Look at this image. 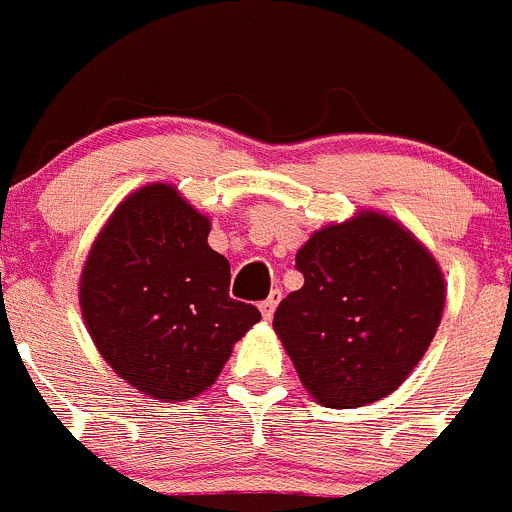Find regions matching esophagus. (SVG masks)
<instances>
[{"label":"esophagus","mask_w":512,"mask_h":512,"mask_svg":"<svg viewBox=\"0 0 512 512\" xmlns=\"http://www.w3.org/2000/svg\"><path fill=\"white\" fill-rule=\"evenodd\" d=\"M280 298H283V293H280V290H272V293L267 295L265 300H262V303H260V313H262V318H267V321H270L272 313H275V308H278Z\"/></svg>","instance_id":"1"}]
</instances>
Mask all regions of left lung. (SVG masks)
Segmentation results:
<instances>
[{"label":"left lung","mask_w":512,"mask_h":512,"mask_svg":"<svg viewBox=\"0 0 512 512\" xmlns=\"http://www.w3.org/2000/svg\"><path fill=\"white\" fill-rule=\"evenodd\" d=\"M303 288L275 310L305 389L333 409L384 399L412 374L442 321L444 278L394 219L361 212L295 255Z\"/></svg>","instance_id":"8db88e82"}]
</instances>
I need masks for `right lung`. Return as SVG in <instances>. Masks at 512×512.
<instances>
[{"label": "right lung", "instance_id": "obj_1", "mask_svg": "<svg viewBox=\"0 0 512 512\" xmlns=\"http://www.w3.org/2000/svg\"><path fill=\"white\" fill-rule=\"evenodd\" d=\"M207 234L209 219L174 186H143L108 219L80 278L100 356L156 399L202 394L260 321L255 305L229 298V262Z\"/></svg>", "mask_w": 512, "mask_h": 512}]
</instances>
